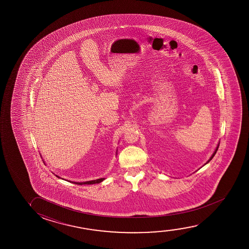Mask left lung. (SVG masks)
<instances>
[{
	"mask_svg": "<svg viewBox=\"0 0 249 249\" xmlns=\"http://www.w3.org/2000/svg\"><path fill=\"white\" fill-rule=\"evenodd\" d=\"M218 145H219V143H218V146H217V148H216V150H215V151H214V152H213V155H212V157H210V159H209V160H208V161H207V163H208V162H209V161H210V160H211L212 159H213V157H214L215 154H216V152H217V150H218ZM207 163H206V164H207Z\"/></svg>",
	"mask_w": 249,
	"mask_h": 249,
	"instance_id": "left-lung-1",
	"label": "left lung"
}]
</instances>
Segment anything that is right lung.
Masks as SVG:
<instances>
[{
    "mask_svg": "<svg viewBox=\"0 0 249 249\" xmlns=\"http://www.w3.org/2000/svg\"><path fill=\"white\" fill-rule=\"evenodd\" d=\"M57 177H58V176H57ZM104 179H105V178H98V179H95V180L86 181V182H72V183H74L75 184H80V185H82V184H99L100 182H102Z\"/></svg>",
    "mask_w": 249,
    "mask_h": 249,
    "instance_id": "right-lung-1",
    "label": "right lung"
}]
</instances>
